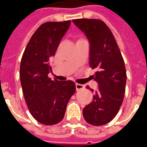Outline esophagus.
I'll list each match as a JSON object with an SVG mask.
<instances>
[{
  "label": "esophagus",
  "instance_id": "obj_1",
  "mask_svg": "<svg viewBox=\"0 0 147 147\" xmlns=\"http://www.w3.org/2000/svg\"><path fill=\"white\" fill-rule=\"evenodd\" d=\"M76 89H77V91H78V90H82V89H84L85 88V86L82 84H76Z\"/></svg>",
  "mask_w": 147,
  "mask_h": 147
}]
</instances>
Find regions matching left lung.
Here are the masks:
<instances>
[{"mask_svg": "<svg viewBox=\"0 0 147 147\" xmlns=\"http://www.w3.org/2000/svg\"><path fill=\"white\" fill-rule=\"evenodd\" d=\"M73 23L88 38L89 65L96 71L92 77L98 83L93 100L83 109V116L91 125H105L118 113L124 98L127 81L124 61L105 22L96 19H77L73 20Z\"/></svg>", "mask_w": 147, "mask_h": 147, "instance_id": "obj_1", "label": "left lung"}]
</instances>
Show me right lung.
I'll return each mask as SVG.
<instances>
[{"label": "right lung", "instance_id": "add662e5", "mask_svg": "<svg viewBox=\"0 0 147 147\" xmlns=\"http://www.w3.org/2000/svg\"><path fill=\"white\" fill-rule=\"evenodd\" d=\"M70 23L67 20L42 24L32 36L20 62V83L29 112L45 125L62 121L69 100L76 91L72 81H52L48 78L51 71L50 61Z\"/></svg>", "mask_w": 147, "mask_h": 147}]
</instances>
